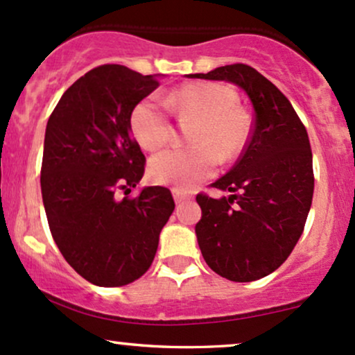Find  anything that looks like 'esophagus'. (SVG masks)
Returning <instances> with one entry per match:
<instances>
[{"label":"esophagus","instance_id":"1","mask_svg":"<svg viewBox=\"0 0 355 355\" xmlns=\"http://www.w3.org/2000/svg\"><path fill=\"white\" fill-rule=\"evenodd\" d=\"M172 193H173V198L175 202L180 203L183 200H189V198H191V193L190 191L183 190V189H172Z\"/></svg>","mask_w":355,"mask_h":355}]
</instances>
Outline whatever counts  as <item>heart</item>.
<instances>
[{
	"label": "heart",
	"instance_id": "b5f03b06",
	"mask_svg": "<svg viewBox=\"0 0 355 355\" xmlns=\"http://www.w3.org/2000/svg\"><path fill=\"white\" fill-rule=\"evenodd\" d=\"M235 103L237 98L230 88L210 81L175 89L164 96V103L157 98L141 100L133 108L130 126L146 150H157L170 141L173 126L168 113L178 121L195 120L187 135L193 146L168 148L152 157L148 164L152 182L189 189L209 178L220 158L237 157L250 137V120Z\"/></svg>",
	"mask_w": 355,
	"mask_h": 355
}]
</instances>
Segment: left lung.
<instances>
[{
  "instance_id": "obj_1",
  "label": "left lung",
  "mask_w": 355,
  "mask_h": 355,
  "mask_svg": "<svg viewBox=\"0 0 355 355\" xmlns=\"http://www.w3.org/2000/svg\"><path fill=\"white\" fill-rule=\"evenodd\" d=\"M190 78L239 85L254 105L245 148L214 189L198 193V247L211 270L232 282H252L277 270L302 235L312 205L313 168L307 130L287 96L255 68L225 64Z\"/></svg>"
}]
</instances>
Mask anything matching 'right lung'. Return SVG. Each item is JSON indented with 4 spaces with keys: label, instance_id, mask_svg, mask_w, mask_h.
I'll return each mask as SVG.
<instances>
[{
    "label": "right lung",
    "instance_id": "right-lung-1",
    "mask_svg": "<svg viewBox=\"0 0 355 355\" xmlns=\"http://www.w3.org/2000/svg\"><path fill=\"white\" fill-rule=\"evenodd\" d=\"M158 85L153 75L101 64L63 93L48 120L42 162L48 225L64 260L100 287L132 284L148 270L175 209L165 187L128 195L145 172L130 116Z\"/></svg>",
    "mask_w": 355,
    "mask_h": 355
}]
</instances>
